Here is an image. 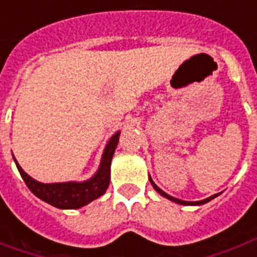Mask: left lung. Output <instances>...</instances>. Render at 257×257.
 Returning a JSON list of instances; mask_svg holds the SVG:
<instances>
[{"instance_id":"8db88e82","label":"left lung","mask_w":257,"mask_h":257,"mask_svg":"<svg viewBox=\"0 0 257 257\" xmlns=\"http://www.w3.org/2000/svg\"><path fill=\"white\" fill-rule=\"evenodd\" d=\"M149 179H150V183L151 186L154 187V190H156L157 193L161 194L162 197H165V198H168L169 201H172V202H176V204L179 205H204L206 204V202H209V201H212L213 198H216L217 195H220V193L219 194H213V195H210V197H208V198L205 199H201V201H183V199H179V198H175V197H172V195H169V194H167L164 190H161L158 186H157L154 182H153V179H151V176L149 175Z\"/></svg>"}]
</instances>
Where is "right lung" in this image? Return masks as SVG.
Returning a JSON list of instances; mask_svg holds the SVG:
<instances>
[{"instance_id": "1", "label": "right lung", "mask_w": 257, "mask_h": 257, "mask_svg": "<svg viewBox=\"0 0 257 257\" xmlns=\"http://www.w3.org/2000/svg\"><path fill=\"white\" fill-rule=\"evenodd\" d=\"M119 134H121L119 131L115 132L107 142L97 171L92 178L84 182L41 183L29 176L15 160V157L14 161L20 176L23 178L27 187L36 197L59 209H78L106 193L110 184V167H111L114 151L117 149L118 140H119Z\"/></svg>"}]
</instances>
